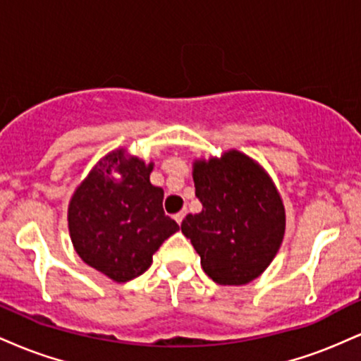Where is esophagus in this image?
<instances>
[{
    "instance_id": "34e87169",
    "label": "esophagus",
    "mask_w": 361,
    "mask_h": 361,
    "mask_svg": "<svg viewBox=\"0 0 361 361\" xmlns=\"http://www.w3.org/2000/svg\"><path fill=\"white\" fill-rule=\"evenodd\" d=\"M183 217H185V212H178V214H175V221H176L178 224L183 222Z\"/></svg>"
}]
</instances>
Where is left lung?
Listing matches in <instances>:
<instances>
[{
    "label": "left lung",
    "mask_w": 361,
    "mask_h": 361,
    "mask_svg": "<svg viewBox=\"0 0 361 361\" xmlns=\"http://www.w3.org/2000/svg\"><path fill=\"white\" fill-rule=\"evenodd\" d=\"M195 195L202 212L181 233L219 285H246L270 267L285 234V207L267 169L241 151L195 159Z\"/></svg>",
    "instance_id": "left-lung-1"
}]
</instances>
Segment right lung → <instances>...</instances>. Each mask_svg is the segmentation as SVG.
Wrapping results in <instances>:
<instances>
[{
  "label": "right lung",
  "mask_w": 361,
  "mask_h": 361,
  "mask_svg": "<svg viewBox=\"0 0 361 361\" xmlns=\"http://www.w3.org/2000/svg\"><path fill=\"white\" fill-rule=\"evenodd\" d=\"M154 163L115 149L74 190L68 207L74 251L91 268L123 283L142 275L178 224L164 215V192L149 180Z\"/></svg>",
  "instance_id": "1"
}]
</instances>
